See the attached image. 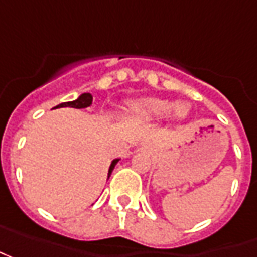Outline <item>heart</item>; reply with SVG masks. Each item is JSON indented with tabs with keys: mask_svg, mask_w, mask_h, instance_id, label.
Listing matches in <instances>:
<instances>
[{
	"mask_svg": "<svg viewBox=\"0 0 257 257\" xmlns=\"http://www.w3.org/2000/svg\"><path fill=\"white\" fill-rule=\"evenodd\" d=\"M127 111L133 116L146 118V120H156L170 114L173 108V114L177 117H184L187 114V106L184 104H175L171 106L168 100L156 99V97H144L139 100H133L127 104Z\"/></svg>",
	"mask_w": 257,
	"mask_h": 257,
	"instance_id": "b5f03b06",
	"label": "heart"
}]
</instances>
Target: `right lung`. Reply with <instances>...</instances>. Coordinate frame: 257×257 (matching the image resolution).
Returning <instances> with one entry per match:
<instances>
[{
    "instance_id": "right-lung-1",
    "label": "right lung",
    "mask_w": 257,
    "mask_h": 257,
    "mask_svg": "<svg viewBox=\"0 0 257 257\" xmlns=\"http://www.w3.org/2000/svg\"><path fill=\"white\" fill-rule=\"evenodd\" d=\"M93 101V96L90 93H83V94H80L79 97H77L76 100L73 101H65V103H60L58 104L56 107L53 108H59V107H73V108H84V107H89L90 104H92ZM118 163V158L117 160H113L111 161V164H110V168H108V177L111 175V171L114 170V167Z\"/></svg>"
}]
</instances>
